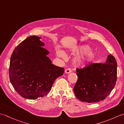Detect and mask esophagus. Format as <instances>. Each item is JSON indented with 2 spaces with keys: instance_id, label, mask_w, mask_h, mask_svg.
Instances as JSON below:
<instances>
[{
  "instance_id": "34e87169",
  "label": "esophagus",
  "mask_w": 124,
  "mask_h": 124,
  "mask_svg": "<svg viewBox=\"0 0 124 124\" xmlns=\"http://www.w3.org/2000/svg\"><path fill=\"white\" fill-rule=\"evenodd\" d=\"M71 72V70L70 69H67L65 70V73H69Z\"/></svg>"
}]
</instances>
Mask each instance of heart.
I'll return each instance as SVG.
<instances>
[{
	"label": "heart",
	"instance_id": "1",
	"mask_svg": "<svg viewBox=\"0 0 124 124\" xmlns=\"http://www.w3.org/2000/svg\"><path fill=\"white\" fill-rule=\"evenodd\" d=\"M91 49V47L87 45H83L73 49L72 52L75 55L82 54L75 58L74 60L75 63L79 66L84 67L95 61L97 58V54L96 52L92 51ZM57 54L60 57H63L65 56L64 53L60 50L57 51Z\"/></svg>",
	"mask_w": 124,
	"mask_h": 124
}]
</instances>
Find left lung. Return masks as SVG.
I'll use <instances>...</instances> for the list:
<instances>
[{
	"label": "left lung",
	"mask_w": 124,
	"mask_h": 124,
	"mask_svg": "<svg viewBox=\"0 0 124 124\" xmlns=\"http://www.w3.org/2000/svg\"><path fill=\"white\" fill-rule=\"evenodd\" d=\"M117 62L111 54L104 63H93L76 69L78 79L73 88L76 97L87 103L103 101L111 93L117 81Z\"/></svg>",
	"instance_id": "obj_1"
}]
</instances>
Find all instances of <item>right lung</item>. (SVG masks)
<instances>
[{
	"label": "right lung",
	"instance_id": "right-lung-1",
	"mask_svg": "<svg viewBox=\"0 0 124 124\" xmlns=\"http://www.w3.org/2000/svg\"><path fill=\"white\" fill-rule=\"evenodd\" d=\"M38 36L29 37L15 47L9 68L10 81L17 93L25 99L46 96L56 79L64 73L63 68L52 63L49 52Z\"/></svg>",
	"mask_w": 124,
	"mask_h": 124
}]
</instances>
